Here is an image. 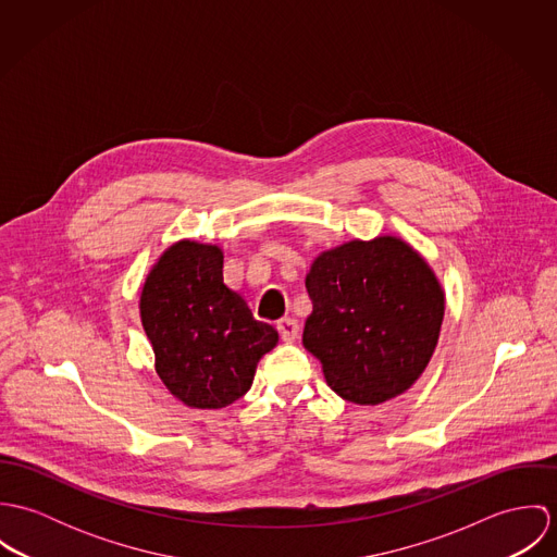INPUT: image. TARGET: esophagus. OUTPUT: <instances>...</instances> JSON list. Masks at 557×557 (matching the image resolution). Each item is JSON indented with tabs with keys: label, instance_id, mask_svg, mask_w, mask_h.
<instances>
[{
	"label": "esophagus",
	"instance_id": "obj_1",
	"mask_svg": "<svg viewBox=\"0 0 557 557\" xmlns=\"http://www.w3.org/2000/svg\"><path fill=\"white\" fill-rule=\"evenodd\" d=\"M276 330H278V334H281V338H283V341L292 343V341H296V338H298L300 325H298V321L294 318H283L276 321Z\"/></svg>",
	"mask_w": 557,
	"mask_h": 557
}]
</instances>
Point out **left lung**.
<instances>
[{"label":"left lung","mask_w":557,"mask_h":557,"mask_svg":"<svg viewBox=\"0 0 557 557\" xmlns=\"http://www.w3.org/2000/svg\"><path fill=\"white\" fill-rule=\"evenodd\" d=\"M307 292L313 313L302 343L338 397L377 405L422 375L440 338L444 294L403 239H356L319 255Z\"/></svg>","instance_id":"8db88e82"}]
</instances>
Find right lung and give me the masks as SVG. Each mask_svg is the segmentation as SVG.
Wrapping results in <instances>:
<instances>
[{
  "label": "right lung",
  "mask_w": 557,
  "mask_h": 557,
  "mask_svg": "<svg viewBox=\"0 0 557 557\" xmlns=\"http://www.w3.org/2000/svg\"><path fill=\"white\" fill-rule=\"evenodd\" d=\"M139 309L162 384L197 409L244 397L259 358L278 341L225 285L223 252L210 244H173L150 272Z\"/></svg>",
  "instance_id": "add662e5"
}]
</instances>
